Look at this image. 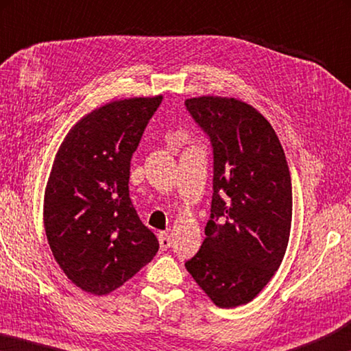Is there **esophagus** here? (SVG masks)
Instances as JSON below:
<instances>
[{"mask_svg": "<svg viewBox=\"0 0 351 351\" xmlns=\"http://www.w3.org/2000/svg\"><path fill=\"white\" fill-rule=\"evenodd\" d=\"M170 245H171V243H170L169 234H167V232H161V234H159V246H161L162 251H165V249H169Z\"/></svg>", "mask_w": 351, "mask_h": 351, "instance_id": "34e87169", "label": "esophagus"}]
</instances>
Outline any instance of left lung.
I'll list each match as a JSON object with an SVG mask.
<instances>
[{"mask_svg":"<svg viewBox=\"0 0 351 351\" xmlns=\"http://www.w3.org/2000/svg\"><path fill=\"white\" fill-rule=\"evenodd\" d=\"M212 145L213 193L206 239L186 268L221 308L251 302L280 266L293 218L287 158L271 123L226 97L187 99Z\"/></svg>","mask_w":351,"mask_h":351,"instance_id":"1","label":"left lung"}]
</instances>
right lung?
<instances>
[{
    "label": "right lung",
    "mask_w": 351,
    "mask_h": 351,
    "mask_svg": "<svg viewBox=\"0 0 351 351\" xmlns=\"http://www.w3.org/2000/svg\"><path fill=\"white\" fill-rule=\"evenodd\" d=\"M162 96L125 99L77 122L45 193L52 255L75 287L104 295L150 263L159 241L130 199V162Z\"/></svg>",
    "instance_id": "right-lung-1"
}]
</instances>
